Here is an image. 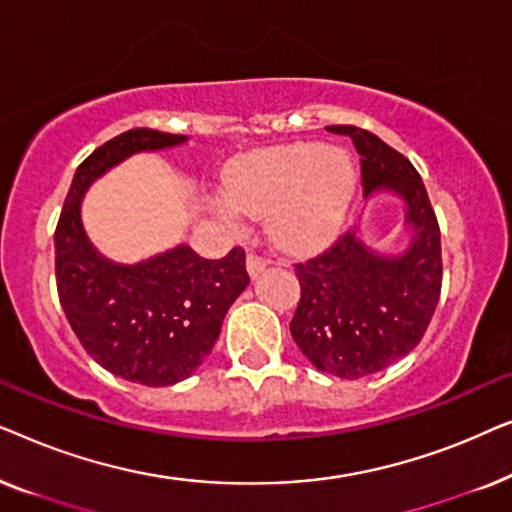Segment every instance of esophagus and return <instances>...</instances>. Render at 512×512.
Instances as JSON below:
<instances>
[{"label":"esophagus","instance_id":"obj_1","mask_svg":"<svg viewBox=\"0 0 512 512\" xmlns=\"http://www.w3.org/2000/svg\"><path fill=\"white\" fill-rule=\"evenodd\" d=\"M265 268H268V261H265L263 256H258V254L247 256V270H249L251 277H258Z\"/></svg>","mask_w":512,"mask_h":512}]
</instances>
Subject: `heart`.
<instances>
[{
	"instance_id": "heart-1",
	"label": "heart",
	"mask_w": 512,
	"mask_h": 512,
	"mask_svg": "<svg viewBox=\"0 0 512 512\" xmlns=\"http://www.w3.org/2000/svg\"><path fill=\"white\" fill-rule=\"evenodd\" d=\"M354 186L356 172L347 153L312 142L272 146L233 165L226 177L230 205H223V214L230 221H237V212L270 216L272 242L305 254L333 240Z\"/></svg>"
}]
</instances>
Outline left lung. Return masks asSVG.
Masks as SVG:
<instances>
[{"label":"left lung","mask_w":512,"mask_h":512,"mask_svg":"<svg viewBox=\"0 0 512 512\" xmlns=\"http://www.w3.org/2000/svg\"><path fill=\"white\" fill-rule=\"evenodd\" d=\"M326 130L352 137L363 198L394 191L412 228L410 247L398 256L375 254L356 233H345L319 256L296 263L293 340L321 373L359 380L403 359L422 340L443 284L440 228L424 181L403 153L356 125Z\"/></svg>","instance_id":"1"}]
</instances>
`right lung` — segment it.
Masks as SVG:
<instances>
[{"label": "right lung", "mask_w": 512, "mask_h": 512, "mask_svg": "<svg viewBox=\"0 0 512 512\" xmlns=\"http://www.w3.org/2000/svg\"><path fill=\"white\" fill-rule=\"evenodd\" d=\"M184 142L149 128L109 139L79 165L55 228V284L69 326L104 370L146 387L186 380L212 352L228 307L249 284L244 249L209 261L179 244L137 265L111 263L86 237L81 200L132 153Z\"/></svg>", "instance_id": "add662e5"}]
</instances>
